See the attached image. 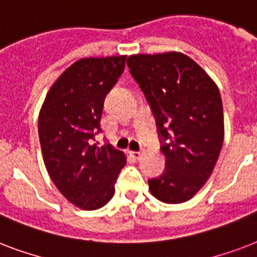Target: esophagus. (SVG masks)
<instances>
[{
  "label": "esophagus",
  "instance_id": "1",
  "mask_svg": "<svg viewBox=\"0 0 257 257\" xmlns=\"http://www.w3.org/2000/svg\"><path fill=\"white\" fill-rule=\"evenodd\" d=\"M141 155H143V152H141V151H137V152H135V151H133V152H131V156L135 157V159H140Z\"/></svg>",
  "mask_w": 257,
  "mask_h": 257
}]
</instances>
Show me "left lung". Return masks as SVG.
<instances>
[{
    "instance_id": "8db88e82",
    "label": "left lung",
    "mask_w": 257,
    "mask_h": 257,
    "mask_svg": "<svg viewBox=\"0 0 257 257\" xmlns=\"http://www.w3.org/2000/svg\"><path fill=\"white\" fill-rule=\"evenodd\" d=\"M129 72L156 120L165 169L149 179L163 203L192 199L209 179L224 140L223 102L216 84L183 53L135 54Z\"/></svg>"
}]
</instances>
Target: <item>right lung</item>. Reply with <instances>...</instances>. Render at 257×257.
I'll return each mask as SVG.
<instances>
[{
  "instance_id": "add662e5",
  "label": "right lung",
  "mask_w": 257,
  "mask_h": 257,
  "mask_svg": "<svg viewBox=\"0 0 257 257\" xmlns=\"http://www.w3.org/2000/svg\"><path fill=\"white\" fill-rule=\"evenodd\" d=\"M126 56L81 58L70 65L46 94L38 117L44 163L58 191L74 205L104 207L126 164L124 153L100 145L105 97L125 69Z\"/></svg>"
}]
</instances>
